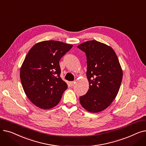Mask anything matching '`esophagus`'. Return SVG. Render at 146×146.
<instances>
[{
	"mask_svg": "<svg viewBox=\"0 0 146 146\" xmlns=\"http://www.w3.org/2000/svg\"><path fill=\"white\" fill-rule=\"evenodd\" d=\"M74 83H75V82H74V81H73V82H70V84L71 86H73L74 85Z\"/></svg>",
	"mask_w": 146,
	"mask_h": 146,
	"instance_id": "esophagus-1",
	"label": "esophagus"
}]
</instances>
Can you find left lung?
Returning <instances> with one entry per match:
<instances>
[{
	"label": "left lung",
	"mask_w": 146,
	"mask_h": 146,
	"mask_svg": "<svg viewBox=\"0 0 146 146\" xmlns=\"http://www.w3.org/2000/svg\"><path fill=\"white\" fill-rule=\"evenodd\" d=\"M78 47L86 54L89 84L86 94L79 98L80 104L89 112H101L111 104L119 91L122 79L119 60L111 47L95 40Z\"/></svg>",
	"instance_id": "1"
}]
</instances>
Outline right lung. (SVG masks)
I'll list each match as a JSON object with an SVG mask.
<instances>
[{
    "mask_svg": "<svg viewBox=\"0 0 146 146\" xmlns=\"http://www.w3.org/2000/svg\"><path fill=\"white\" fill-rule=\"evenodd\" d=\"M73 45L58 41H44L30 49L20 70L22 85L33 104L44 110L60 102L67 83L60 78L59 61Z\"/></svg>",
    "mask_w": 146,
    "mask_h": 146,
    "instance_id": "1",
    "label": "right lung"
}]
</instances>
